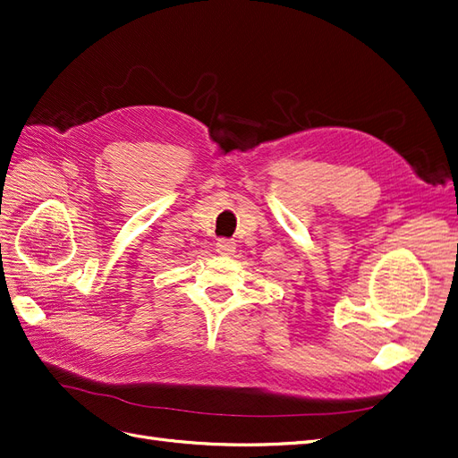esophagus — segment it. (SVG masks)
<instances>
[{"label": "esophagus", "instance_id": "esophagus-1", "mask_svg": "<svg viewBox=\"0 0 458 458\" xmlns=\"http://www.w3.org/2000/svg\"><path fill=\"white\" fill-rule=\"evenodd\" d=\"M215 245H216L215 250L218 252V255L228 257V255H232V252H235V243L232 240H218Z\"/></svg>", "mask_w": 458, "mask_h": 458}]
</instances>
